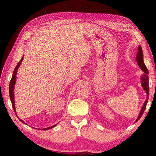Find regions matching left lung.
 Returning a JSON list of instances; mask_svg holds the SVG:
<instances>
[{
  "instance_id": "1",
  "label": "left lung",
  "mask_w": 156,
  "mask_h": 156,
  "mask_svg": "<svg viewBox=\"0 0 156 156\" xmlns=\"http://www.w3.org/2000/svg\"><path fill=\"white\" fill-rule=\"evenodd\" d=\"M136 61L138 62V66L141 69L142 72H144L143 76H142L140 80H141V84L142 86V88H143L144 90L146 91L147 95V98L146 101L144 102V103L142 106L140 112L138 119L136 120V122H137L140 118H141V116L143 114V113L145 110V108H146L147 102H148V98H149V77H148V74H149V72H148V69L146 66H145L144 61H143V53H142V49L141 46L138 47V51L137 53V56H136Z\"/></svg>"
}]
</instances>
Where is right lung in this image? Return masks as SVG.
Instances as JSON below:
<instances>
[{
  "mask_svg": "<svg viewBox=\"0 0 156 156\" xmlns=\"http://www.w3.org/2000/svg\"><path fill=\"white\" fill-rule=\"evenodd\" d=\"M23 58H24V56H23V58H21V60H20V62L18 63L17 65L16 66V67H15L14 70V72H13V75H12V79H11V80H10V83H9V97H10V100H11V102H12V107H13V109H14V111L15 113H16V109H15L14 92V85H15V84H16V74H17V71H18V67H20V64H21V62H22L23 60ZM16 116H17V114H16ZM17 117H18V116H17ZM19 120H20L21 121V122H22L23 123L26 124V123H25V122H24V121H23V120H21V119H19ZM26 125H27V124H26ZM55 126H56V125H54L51 126H49V127L44 128V129H43V130H48V129H51V128H53V127H54Z\"/></svg>",
  "mask_w": 156,
  "mask_h": 156,
  "instance_id": "1",
  "label": "right lung"
}]
</instances>
